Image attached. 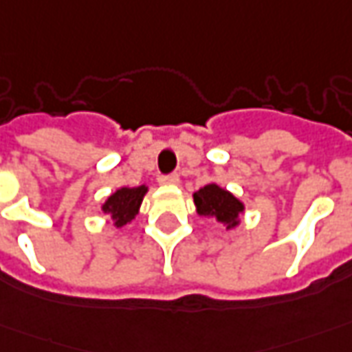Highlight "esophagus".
<instances>
[{
  "mask_svg": "<svg viewBox=\"0 0 352 352\" xmlns=\"http://www.w3.org/2000/svg\"><path fill=\"white\" fill-rule=\"evenodd\" d=\"M159 182H161V184H178V182H180V176H178V174H166V176H161Z\"/></svg>",
  "mask_w": 352,
  "mask_h": 352,
  "instance_id": "1",
  "label": "esophagus"
}]
</instances>
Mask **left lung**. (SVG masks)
Returning a JSON list of instances; mask_svg holds the SVG:
<instances>
[{
  "label": "left lung",
  "instance_id": "8db88e82",
  "mask_svg": "<svg viewBox=\"0 0 352 352\" xmlns=\"http://www.w3.org/2000/svg\"><path fill=\"white\" fill-rule=\"evenodd\" d=\"M193 203L199 217H212L217 222L232 230L239 224V214L245 210L243 203L218 184H207L205 188L193 193Z\"/></svg>",
  "mask_w": 352,
  "mask_h": 352
}]
</instances>
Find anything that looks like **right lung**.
Segmentation results:
<instances>
[{
	"label": "right lung",
	"instance_id": "right-lung-1",
	"mask_svg": "<svg viewBox=\"0 0 352 352\" xmlns=\"http://www.w3.org/2000/svg\"><path fill=\"white\" fill-rule=\"evenodd\" d=\"M147 193V186H138V188H120L113 195H109L103 203L101 210L111 217L116 228L126 226L132 222L135 214L140 212V205Z\"/></svg>",
	"mask_w": 352,
	"mask_h": 352
}]
</instances>
